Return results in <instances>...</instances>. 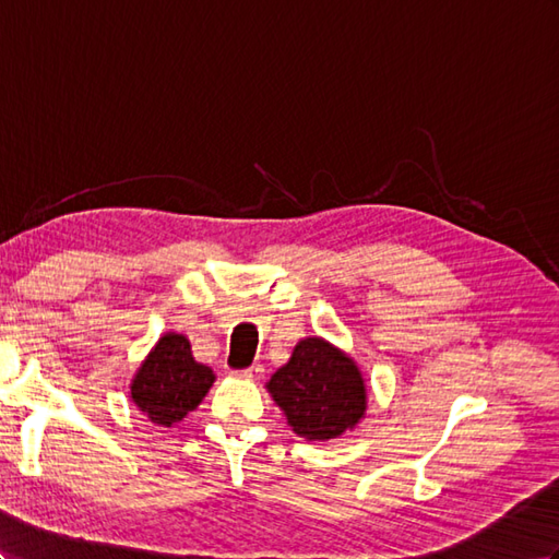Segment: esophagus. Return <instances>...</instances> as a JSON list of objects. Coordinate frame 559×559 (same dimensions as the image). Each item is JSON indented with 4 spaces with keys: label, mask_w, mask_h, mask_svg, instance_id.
<instances>
[{
    "label": "esophagus",
    "mask_w": 559,
    "mask_h": 559,
    "mask_svg": "<svg viewBox=\"0 0 559 559\" xmlns=\"http://www.w3.org/2000/svg\"><path fill=\"white\" fill-rule=\"evenodd\" d=\"M262 373H264V368L260 366V364H252L250 368H246V370H240V378H246V380H260L262 378Z\"/></svg>",
    "instance_id": "1"
}]
</instances>
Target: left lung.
Segmentation results:
<instances>
[{"instance_id": "1", "label": "left lung", "mask_w": 559, "mask_h": 559, "mask_svg": "<svg viewBox=\"0 0 559 559\" xmlns=\"http://www.w3.org/2000/svg\"><path fill=\"white\" fill-rule=\"evenodd\" d=\"M297 437L337 439L366 418L368 390L361 368L323 337L299 340L290 361L266 382Z\"/></svg>"}]
</instances>
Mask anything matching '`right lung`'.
<instances>
[{
	"mask_svg": "<svg viewBox=\"0 0 559 559\" xmlns=\"http://www.w3.org/2000/svg\"><path fill=\"white\" fill-rule=\"evenodd\" d=\"M214 378L210 366L195 361L189 337L169 331L136 368L130 394L153 425L171 427L200 406Z\"/></svg>",
	"mask_w": 559,
	"mask_h": 559,
	"instance_id": "obj_1",
	"label": "right lung"
}]
</instances>
